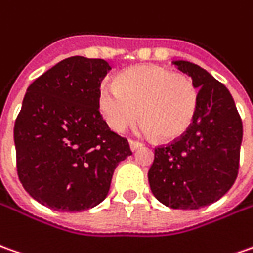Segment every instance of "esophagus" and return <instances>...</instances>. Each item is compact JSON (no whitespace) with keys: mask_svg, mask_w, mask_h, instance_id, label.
Instances as JSON below:
<instances>
[{"mask_svg":"<svg viewBox=\"0 0 253 253\" xmlns=\"http://www.w3.org/2000/svg\"><path fill=\"white\" fill-rule=\"evenodd\" d=\"M142 146H143V145H142L140 142H138V140H132V139L129 140V147H130V150H132V152L138 150V149H140Z\"/></svg>","mask_w":253,"mask_h":253,"instance_id":"esophagus-1","label":"esophagus"}]
</instances>
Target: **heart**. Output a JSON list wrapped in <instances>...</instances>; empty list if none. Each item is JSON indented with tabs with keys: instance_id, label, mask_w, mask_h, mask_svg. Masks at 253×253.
Segmentation results:
<instances>
[{
	"instance_id": "1",
	"label": "heart",
	"mask_w": 253,
	"mask_h": 253,
	"mask_svg": "<svg viewBox=\"0 0 253 253\" xmlns=\"http://www.w3.org/2000/svg\"><path fill=\"white\" fill-rule=\"evenodd\" d=\"M199 93L188 75L157 65H139L118 76L117 86L103 84L99 110L118 133L142 120L140 129L157 140L181 136L194 121Z\"/></svg>"
}]
</instances>
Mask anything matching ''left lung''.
<instances>
[{
    "mask_svg": "<svg viewBox=\"0 0 253 253\" xmlns=\"http://www.w3.org/2000/svg\"><path fill=\"white\" fill-rule=\"evenodd\" d=\"M175 67L199 89L194 121L172 143L154 149L149 184L156 199L172 209L195 210L224 196L240 167L242 121L228 89L189 61Z\"/></svg>",
    "mask_w": 253,
    "mask_h": 253,
    "instance_id": "left-lung-1",
    "label": "left lung"
}]
</instances>
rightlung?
I'll return each instance as SVG.
<instances>
[{"mask_svg": "<svg viewBox=\"0 0 253 253\" xmlns=\"http://www.w3.org/2000/svg\"><path fill=\"white\" fill-rule=\"evenodd\" d=\"M104 59L69 57L26 90L15 121L16 169L33 199L58 211H82L106 199L115 167L132 154L99 111Z\"/></svg>", "mask_w": 253, "mask_h": 253, "instance_id": "add662e5", "label": "right lung"}]
</instances>
